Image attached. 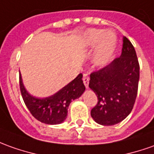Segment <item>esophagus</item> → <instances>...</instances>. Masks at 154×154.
<instances>
[{"label": "esophagus", "mask_w": 154, "mask_h": 154, "mask_svg": "<svg viewBox=\"0 0 154 154\" xmlns=\"http://www.w3.org/2000/svg\"><path fill=\"white\" fill-rule=\"evenodd\" d=\"M89 81H90L89 76H88V75H85V74L83 76V82L86 88H88V86H89Z\"/></svg>", "instance_id": "obj_1"}]
</instances>
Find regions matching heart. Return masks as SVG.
Listing matches in <instances>:
<instances>
[{
	"mask_svg": "<svg viewBox=\"0 0 154 154\" xmlns=\"http://www.w3.org/2000/svg\"><path fill=\"white\" fill-rule=\"evenodd\" d=\"M85 46L94 47L98 44L95 48L93 59L95 64L104 65L111 59L116 46V37L111 32H106L102 29H90L83 38Z\"/></svg>",
	"mask_w": 154,
	"mask_h": 154,
	"instance_id": "1",
	"label": "heart"
}]
</instances>
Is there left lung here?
Instances as JSON below:
<instances>
[{
    "mask_svg": "<svg viewBox=\"0 0 154 154\" xmlns=\"http://www.w3.org/2000/svg\"><path fill=\"white\" fill-rule=\"evenodd\" d=\"M139 69L135 48L124 37L121 56L90 75L89 87L98 99L91 111L95 122L111 126L130 114L137 95Z\"/></svg>",
    "mask_w": 154,
    "mask_h": 154,
    "instance_id": "left-lung-1",
    "label": "left lung"
}]
</instances>
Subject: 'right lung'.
Masks as SVG:
<instances>
[{
	"label": "right lung",
	"instance_id": "obj_1",
	"mask_svg": "<svg viewBox=\"0 0 154 154\" xmlns=\"http://www.w3.org/2000/svg\"><path fill=\"white\" fill-rule=\"evenodd\" d=\"M83 75L79 74L73 81L50 97L39 99L27 93L19 75L20 91L24 103L31 114L39 122L49 125L62 123L66 119L68 108L73 100L79 98L85 90L82 80Z\"/></svg>",
	"mask_w": 154,
	"mask_h": 154
}]
</instances>
